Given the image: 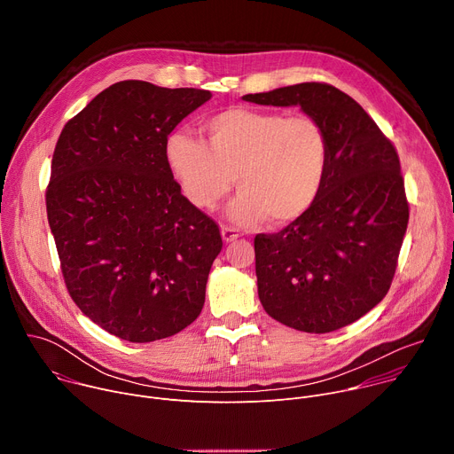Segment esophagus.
Here are the masks:
<instances>
[{
    "label": "esophagus",
    "instance_id": "esophagus-1",
    "mask_svg": "<svg viewBox=\"0 0 454 454\" xmlns=\"http://www.w3.org/2000/svg\"><path fill=\"white\" fill-rule=\"evenodd\" d=\"M221 235H223L224 242H233L235 239H239V231L235 228H230V226H223Z\"/></svg>",
    "mask_w": 454,
    "mask_h": 454
}]
</instances>
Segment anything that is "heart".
<instances>
[{
  "label": "heart",
  "instance_id": "heart-1",
  "mask_svg": "<svg viewBox=\"0 0 454 454\" xmlns=\"http://www.w3.org/2000/svg\"><path fill=\"white\" fill-rule=\"evenodd\" d=\"M203 129L207 144L184 131L165 142L167 167L193 208H217L235 177L240 192L230 205L231 221L287 226L312 208L325 186L331 144L312 116L228 107Z\"/></svg>",
  "mask_w": 454,
  "mask_h": 454
}]
</instances>
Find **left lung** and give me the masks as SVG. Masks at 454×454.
Masks as SVG:
<instances>
[{
	"label": "left lung",
	"mask_w": 454,
	"mask_h": 454,
	"mask_svg": "<svg viewBox=\"0 0 454 454\" xmlns=\"http://www.w3.org/2000/svg\"><path fill=\"white\" fill-rule=\"evenodd\" d=\"M261 106H298L329 137L319 198L278 233L254 237L258 298L284 325L325 334L372 310L392 286L410 207L395 147L347 93L301 82L244 95Z\"/></svg>",
	"instance_id": "left-lung-1"
}]
</instances>
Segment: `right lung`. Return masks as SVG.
Listing matches in <instances>:
<instances>
[{
  "instance_id": "1",
  "label": "right lung",
  "mask_w": 454,
  "mask_h": 454,
  "mask_svg": "<svg viewBox=\"0 0 454 454\" xmlns=\"http://www.w3.org/2000/svg\"><path fill=\"white\" fill-rule=\"evenodd\" d=\"M212 93L121 81L57 140L46 188L50 230L77 307L109 334L149 343L201 314L223 239L165 161L174 127Z\"/></svg>"
}]
</instances>
